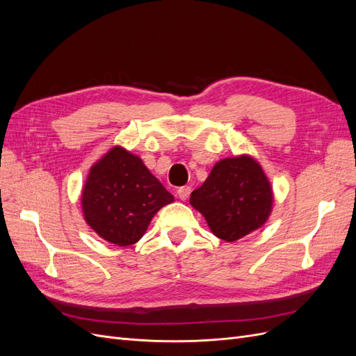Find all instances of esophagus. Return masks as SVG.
<instances>
[{
	"label": "esophagus",
	"mask_w": 356,
	"mask_h": 356,
	"mask_svg": "<svg viewBox=\"0 0 356 356\" xmlns=\"http://www.w3.org/2000/svg\"><path fill=\"white\" fill-rule=\"evenodd\" d=\"M190 193H191V188H190L188 186L181 187V188H178V197H179L181 200H187L188 196H190Z\"/></svg>",
	"instance_id": "1"
}]
</instances>
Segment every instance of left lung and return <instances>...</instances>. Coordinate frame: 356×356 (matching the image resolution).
<instances>
[{"label":"left lung","instance_id":"left-lung-1","mask_svg":"<svg viewBox=\"0 0 356 356\" xmlns=\"http://www.w3.org/2000/svg\"><path fill=\"white\" fill-rule=\"evenodd\" d=\"M190 203L217 238L234 242L266 222L273 196L261 166L241 156L218 161L202 187L191 193Z\"/></svg>","mask_w":356,"mask_h":356}]
</instances>
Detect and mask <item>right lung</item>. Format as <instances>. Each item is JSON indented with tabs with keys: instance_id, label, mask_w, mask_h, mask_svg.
I'll return each instance as SVG.
<instances>
[{
	"instance_id": "add662e5",
	"label": "right lung",
	"mask_w": 356,
	"mask_h": 356,
	"mask_svg": "<svg viewBox=\"0 0 356 356\" xmlns=\"http://www.w3.org/2000/svg\"><path fill=\"white\" fill-rule=\"evenodd\" d=\"M170 202L174 196L143 160L120 147L92 166L81 196L84 220L101 238L118 246L141 239L154 213Z\"/></svg>"
}]
</instances>
